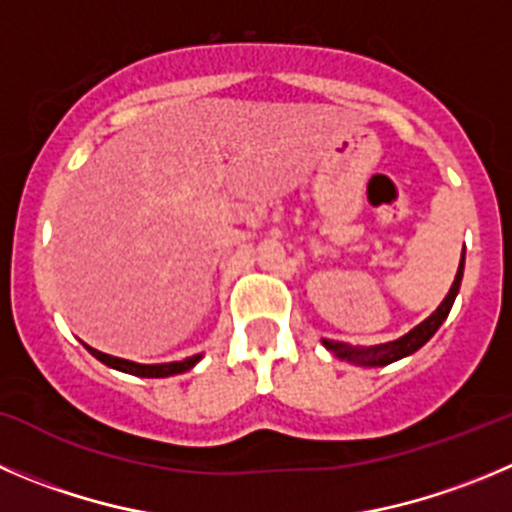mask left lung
Here are the masks:
<instances>
[{
	"instance_id": "8db88e82",
	"label": "left lung",
	"mask_w": 512,
	"mask_h": 512,
	"mask_svg": "<svg viewBox=\"0 0 512 512\" xmlns=\"http://www.w3.org/2000/svg\"><path fill=\"white\" fill-rule=\"evenodd\" d=\"M462 272H465V250H462L455 283H452L450 293L444 295V300L439 303V308L429 315L427 321H422L419 326H414L412 331L404 333V336L396 338V341L379 343V346H348V343L328 341V338H323V346H326L336 358H341V361H348V364H356V366H386V364H394V361H399V358H404V356H412V353L419 351V348H422L424 343H427L429 338L439 331V326L447 321V315H450V310H452V303H455L457 293H460Z\"/></svg>"
}]
</instances>
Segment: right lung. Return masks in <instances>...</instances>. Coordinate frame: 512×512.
Listing matches in <instances>:
<instances>
[{
	"mask_svg": "<svg viewBox=\"0 0 512 512\" xmlns=\"http://www.w3.org/2000/svg\"><path fill=\"white\" fill-rule=\"evenodd\" d=\"M83 346L98 358L100 364L111 366V369L116 371H123V374L143 376V379H166V376L184 374V371L194 369V366L202 361V353H197V356H189L184 358V361H171V364H136V361H128V358H118V356H111V353L95 351V348H90L88 343H83Z\"/></svg>",
	"mask_w": 512,
	"mask_h": 512,
	"instance_id": "obj_1",
	"label": "right lung"
}]
</instances>
